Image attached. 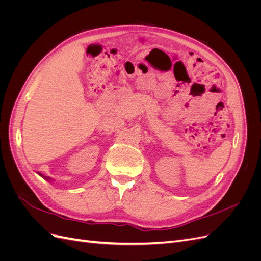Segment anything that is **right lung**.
<instances>
[{"label": "right lung", "mask_w": 261, "mask_h": 261, "mask_svg": "<svg viewBox=\"0 0 261 261\" xmlns=\"http://www.w3.org/2000/svg\"><path fill=\"white\" fill-rule=\"evenodd\" d=\"M39 175H40V176H42V177H43V178H45V179H48V180L50 179V177H46V176H43L42 174H40V173H39Z\"/></svg>", "instance_id": "right-lung-1"}]
</instances>
